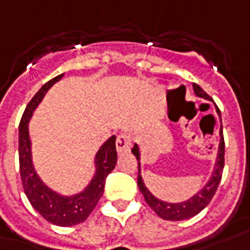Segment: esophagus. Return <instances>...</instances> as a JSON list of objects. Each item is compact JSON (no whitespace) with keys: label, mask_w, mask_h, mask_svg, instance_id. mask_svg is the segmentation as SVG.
I'll use <instances>...</instances> for the list:
<instances>
[{"label":"esophagus","mask_w":250,"mask_h":250,"mask_svg":"<svg viewBox=\"0 0 250 250\" xmlns=\"http://www.w3.org/2000/svg\"><path fill=\"white\" fill-rule=\"evenodd\" d=\"M131 146V137L128 134H120L116 139V150L119 154L125 153Z\"/></svg>","instance_id":"esophagus-1"}]
</instances>
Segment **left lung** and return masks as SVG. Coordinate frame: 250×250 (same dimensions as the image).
Here are the masks:
<instances>
[{
    "label": "left lung",
    "mask_w": 250,
    "mask_h": 250,
    "mask_svg": "<svg viewBox=\"0 0 250 250\" xmlns=\"http://www.w3.org/2000/svg\"><path fill=\"white\" fill-rule=\"evenodd\" d=\"M193 89L196 93L197 97L207 100V101H212L205 91H204L198 84H193ZM215 105V109L219 116V122H220V128H219V146H218V156H216V160L212 168V172H210L209 179L208 182L204 185L201 189L198 190L197 193H194L193 196L181 201V203H168V201H163L160 198H157L150 193V190L147 189L146 185L142 179V168H141V150H139L138 144H134L131 152L132 154L137 157L138 161V188L141 190V193L145 197V201L147 205L152 208V209L160 216L161 219H166V220H186V219L193 218L196 216L197 213H200L201 210L210 203L213 194L216 193L220 179H222V172H223V167H225V139H223V125H222V113L219 111L218 105L213 103Z\"/></svg>",
    "instance_id": "8db88e82"
}]
</instances>
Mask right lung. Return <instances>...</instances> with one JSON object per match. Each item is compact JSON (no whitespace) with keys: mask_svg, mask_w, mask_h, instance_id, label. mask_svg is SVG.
<instances>
[{"mask_svg":"<svg viewBox=\"0 0 250 250\" xmlns=\"http://www.w3.org/2000/svg\"><path fill=\"white\" fill-rule=\"evenodd\" d=\"M64 74L56 76L41 87L28 103L19 125V163L23 189L32 208L52 225L69 227L79 225L89 218L91 210L103 197L106 176L113 171L118 161L116 137L108 138L94 156V175L87 186L75 194H61L42 181L32 161V142L30 137V120L43 97Z\"/></svg>","mask_w":250,"mask_h":250,"instance_id":"add662e5","label":"right lung"}]
</instances>
